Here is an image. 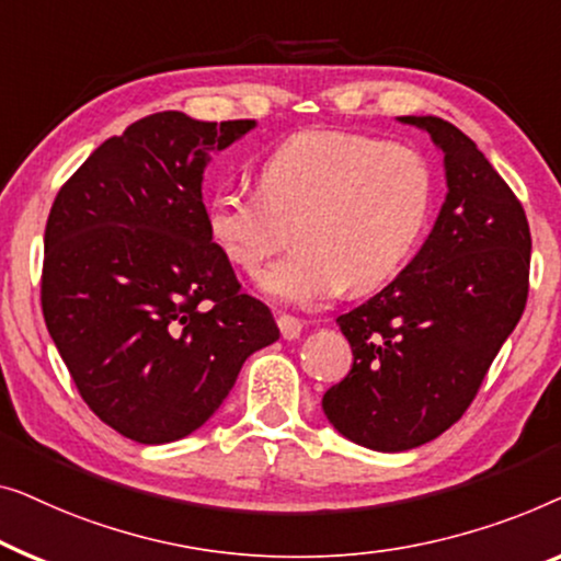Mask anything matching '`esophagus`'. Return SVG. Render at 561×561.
<instances>
[{
	"label": "esophagus",
	"mask_w": 561,
	"mask_h": 561,
	"mask_svg": "<svg viewBox=\"0 0 561 561\" xmlns=\"http://www.w3.org/2000/svg\"><path fill=\"white\" fill-rule=\"evenodd\" d=\"M277 325H279V333L284 341H295L302 333V322L297 318H291V314H279L277 318Z\"/></svg>",
	"instance_id": "1"
}]
</instances>
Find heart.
<instances>
[{
  "label": "heart",
  "mask_w": 561,
  "mask_h": 561,
  "mask_svg": "<svg viewBox=\"0 0 561 561\" xmlns=\"http://www.w3.org/2000/svg\"><path fill=\"white\" fill-rule=\"evenodd\" d=\"M430 205L432 170L414 147L307 129L264 154L256 193L213 195L205 228L228 264L259 277L282 247L277 220L299 218V254L262 287L284 305L318 307L345 287L370 291L397 277L422 239Z\"/></svg>",
  "instance_id": "b5f03b06"
}]
</instances>
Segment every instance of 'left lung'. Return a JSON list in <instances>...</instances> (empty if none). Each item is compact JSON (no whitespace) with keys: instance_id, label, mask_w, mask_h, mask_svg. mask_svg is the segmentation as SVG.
Masks as SVG:
<instances>
[{"instance_id":"1","label":"left lung","mask_w":561,"mask_h":561,"mask_svg":"<svg viewBox=\"0 0 561 561\" xmlns=\"http://www.w3.org/2000/svg\"><path fill=\"white\" fill-rule=\"evenodd\" d=\"M445 154L447 195L397 279L337 318L353 368L322 397L343 437L404 453L465 414L528 295L526 213L476 141L439 116H399Z\"/></svg>"}]
</instances>
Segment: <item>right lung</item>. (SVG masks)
I'll list each match as a JSON object with an SVG mask.
<instances>
[{
  "label": "right lung",
  "mask_w": 561,
  "mask_h": 561,
  "mask_svg": "<svg viewBox=\"0 0 561 561\" xmlns=\"http://www.w3.org/2000/svg\"><path fill=\"white\" fill-rule=\"evenodd\" d=\"M254 126L145 116L93 149L47 216V333L91 412L141 445L203 427L243 360L279 341L205 228L210 152Z\"/></svg>",
  "instance_id": "right-lung-1"
}]
</instances>
